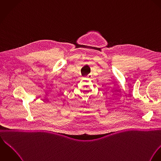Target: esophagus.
Returning a JSON list of instances; mask_svg holds the SVG:
<instances>
[{"label":"esophagus","instance_id":"obj_1","mask_svg":"<svg viewBox=\"0 0 161 161\" xmlns=\"http://www.w3.org/2000/svg\"><path fill=\"white\" fill-rule=\"evenodd\" d=\"M91 77H92V75H91V74H89L86 77H87V79H91Z\"/></svg>","mask_w":161,"mask_h":161}]
</instances>
